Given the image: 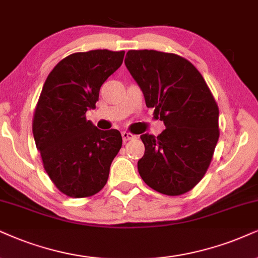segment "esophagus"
Returning <instances> with one entry per match:
<instances>
[{
	"label": "esophagus",
	"mask_w": 258,
	"mask_h": 258,
	"mask_svg": "<svg viewBox=\"0 0 258 258\" xmlns=\"http://www.w3.org/2000/svg\"><path fill=\"white\" fill-rule=\"evenodd\" d=\"M122 138H123V142H126V141H129V140L135 139V135L130 134V133H128V132H122Z\"/></svg>",
	"instance_id": "esophagus-1"
}]
</instances>
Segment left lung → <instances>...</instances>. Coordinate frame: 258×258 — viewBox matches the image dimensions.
Masks as SVG:
<instances>
[{"instance_id": "left-lung-1", "label": "left lung", "mask_w": 258, "mask_h": 258, "mask_svg": "<svg viewBox=\"0 0 258 258\" xmlns=\"http://www.w3.org/2000/svg\"><path fill=\"white\" fill-rule=\"evenodd\" d=\"M144 93L147 107L166 129L144 134L145 154L138 161L144 182L155 191L177 196L202 179L219 140V109L205 79L183 57L130 50L124 59Z\"/></svg>"}]
</instances>
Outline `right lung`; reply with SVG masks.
<instances>
[{"instance_id":"obj_1","label":"right lung","mask_w":258,"mask_h":258,"mask_svg":"<svg viewBox=\"0 0 258 258\" xmlns=\"http://www.w3.org/2000/svg\"><path fill=\"white\" fill-rule=\"evenodd\" d=\"M123 57L124 51L106 49L72 53L57 63L43 86L32 132L46 173L67 196L99 192L122 147L118 130L98 129L86 112L94 109L101 85Z\"/></svg>"}]
</instances>
